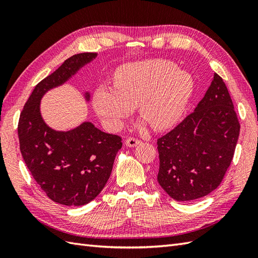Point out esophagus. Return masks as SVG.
Instances as JSON below:
<instances>
[{"label":"esophagus","mask_w":258,"mask_h":258,"mask_svg":"<svg viewBox=\"0 0 258 258\" xmlns=\"http://www.w3.org/2000/svg\"><path fill=\"white\" fill-rule=\"evenodd\" d=\"M140 143H141V141L136 138H128L126 140V142H124V144H126L128 147H135V146L139 145Z\"/></svg>","instance_id":"34e87169"}]
</instances>
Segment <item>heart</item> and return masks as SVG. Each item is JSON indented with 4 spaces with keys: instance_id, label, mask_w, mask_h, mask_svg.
<instances>
[{
    "instance_id": "heart-1",
    "label": "heart",
    "mask_w": 258,
    "mask_h": 258,
    "mask_svg": "<svg viewBox=\"0 0 258 258\" xmlns=\"http://www.w3.org/2000/svg\"><path fill=\"white\" fill-rule=\"evenodd\" d=\"M112 87H100L93 95L97 114L117 128L138 105L140 116L155 130L175 124L195 88L190 73L173 62L151 59L123 64L116 70Z\"/></svg>"
}]
</instances>
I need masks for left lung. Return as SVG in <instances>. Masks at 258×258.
I'll return each instance as SVG.
<instances>
[{"label": "left lung", "mask_w": 258, "mask_h": 258, "mask_svg": "<svg viewBox=\"0 0 258 258\" xmlns=\"http://www.w3.org/2000/svg\"><path fill=\"white\" fill-rule=\"evenodd\" d=\"M240 134L232 100L220 75L195 111L157 140V179L176 201L199 199L222 183Z\"/></svg>", "instance_id": "1"}]
</instances>
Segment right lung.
<instances>
[{
    "mask_svg": "<svg viewBox=\"0 0 258 258\" xmlns=\"http://www.w3.org/2000/svg\"><path fill=\"white\" fill-rule=\"evenodd\" d=\"M97 54L83 52L67 59L35 86L19 117L20 152L29 171L52 201L69 207L87 205L103 189L121 138L88 121L67 132L52 130L42 118L40 103L46 91L66 83Z\"/></svg>",
    "mask_w": 258,
    "mask_h": 258,
    "instance_id": "obj_1",
    "label": "right lung"
}]
</instances>
